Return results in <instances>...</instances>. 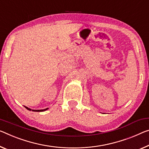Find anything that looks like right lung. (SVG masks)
Segmentation results:
<instances>
[{
  "instance_id": "right-lung-1",
  "label": "right lung",
  "mask_w": 149,
  "mask_h": 149,
  "mask_svg": "<svg viewBox=\"0 0 149 149\" xmlns=\"http://www.w3.org/2000/svg\"><path fill=\"white\" fill-rule=\"evenodd\" d=\"M24 107L26 108V109H27L28 110H29V111H36V112H42V111H46L47 109H48V108H46V109H38V110H35V109H30V108H28V107H26V106H24Z\"/></svg>"
}]
</instances>
